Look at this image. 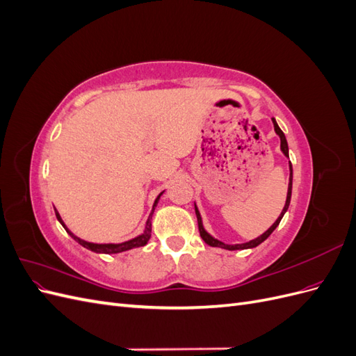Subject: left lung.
I'll return each mask as SVG.
<instances>
[{"label": "left lung", "mask_w": 356, "mask_h": 356, "mask_svg": "<svg viewBox=\"0 0 356 356\" xmlns=\"http://www.w3.org/2000/svg\"><path fill=\"white\" fill-rule=\"evenodd\" d=\"M272 120H273V126H275V132L279 135V138H281V149H282V153L288 157V144H286V138H285L284 132L281 131V127L277 126V123H276L275 118H272ZM289 172H291V174H289V184H288L286 202H285V207H284V209H282L281 215H279V218L273 222V225H272L270 229H268L267 232H264V233L260 236V238H257V239L250 241V242H246V243H239V245H225V243L220 242L218 239L212 238V236H211L209 233L204 232V229H203V224H202V218H200V213H199V209L196 208V204H195V211H196V217H197V225H199V233H200V238L204 241V243H208L209 246L224 248V250H229V251H236V250H248V248H255V246L260 245L261 242H264V241L268 238V236H270V234L273 233V230L277 227L279 222H281V220H282V217H284V213L286 212V209H288V207H289V202H291V190H293V166H291V161H289Z\"/></svg>", "instance_id": "1"}]
</instances>
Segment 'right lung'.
<instances>
[{
	"label": "right lung",
	"mask_w": 356,
	"mask_h": 356,
	"mask_svg": "<svg viewBox=\"0 0 356 356\" xmlns=\"http://www.w3.org/2000/svg\"><path fill=\"white\" fill-rule=\"evenodd\" d=\"M161 195H163V193H160V195H159L157 199H156V202H154V204H153V211H152V213H149V217H148V220H147L144 233L139 234L138 238H135V239H132V241L123 242V243H90V242L81 241V239L77 238V236H74V234L67 229V225L63 224V221H62V218H60V215H59V212H58L56 209H55V212H56V218H58L59 222L63 225V229H65V230L71 234V238H74L81 246L88 248V250H90V251H93V252H99V254H117V252H123V251H127V250H132V248H139V246L147 245V242L149 241V238H152V217H153L154 208H156V204H157V202H159V199H160Z\"/></svg>",
	"instance_id": "obj_1"
}]
</instances>
